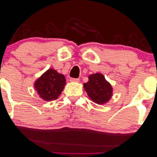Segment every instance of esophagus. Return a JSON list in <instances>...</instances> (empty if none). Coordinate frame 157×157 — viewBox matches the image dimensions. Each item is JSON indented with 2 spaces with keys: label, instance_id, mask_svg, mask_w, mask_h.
<instances>
[{
  "label": "esophagus",
  "instance_id": "34e87169",
  "mask_svg": "<svg viewBox=\"0 0 157 157\" xmlns=\"http://www.w3.org/2000/svg\"><path fill=\"white\" fill-rule=\"evenodd\" d=\"M70 80L71 82H79L80 81V79L79 78H70Z\"/></svg>",
  "mask_w": 157,
  "mask_h": 157
}]
</instances>
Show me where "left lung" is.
<instances>
[{
  "label": "left lung",
  "instance_id": "obj_1",
  "mask_svg": "<svg viewBox=\"0 0 157 157\" xmlns=\"http://www.w3.org/2000/svg\"><path fill=\"white\" fill-rule=\"evenodd\" d=\"M90 98L98 105L109 101L112 95V87L101 74L89 76V81L83 84Z\"/></svg>",
  "mask_w": 157,
  "mask_h": 157
}]
</instances>
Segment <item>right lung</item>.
<instances>
[{
    "instance_id": "right-lung-1",
    "label": "right lung",
    "mask_w": 157,
    "mask_h": 157,
    "mask_svg": "<svg viewBox=\"0 0 157 157\" xmlns=\"http://www.w3.org/2000/svg\"><path fill=\"white\" fill-rule=\"evenodd\" d=\"M65 84V77L53 69H49L36 80L35 87L40 98L49 101L56 100L60 95Z\"/></svg>"
}]
</instances>
